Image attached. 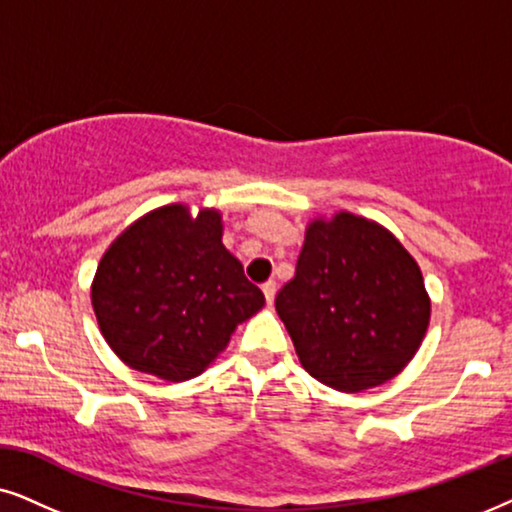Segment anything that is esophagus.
<instances>
[{
	"instance_id": "esophagus-1",
	"label": "esophagus",
	"mask_w": 512,
	"mask_h": 512,
	"mask_svg": "<svg viewBox=\"0 0 512 512\" xmlns=\"http://www.w3.org/2000/svg\"><path fill=\"white\" fill-rule=\"evenodd\" d=\"M262 292H264V297H267V302L271 304L274 302V297H276V281H267L262 285Z\"/></svg>"
}]
</instances>
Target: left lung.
Returning <instances> with one entry per match:
<instances>
[{
	"label": "left lung",
	"instance_id": "8db88e82",
	"mask_svg": "<svg viewBox=\"0 0 512 512\" xmlns=\"http://www.w3.org/2000/svg\"><path fill=\"white\" fill-rule=\"evenodd\" d=\"M276 311L313 379L360 393L414 358L431 297L417 260L391 231L339 210L309 222L295 278L276 295Z\"/></svg>",
	"mask_w": 512,
	"mask_h": 512
}]
</instances>
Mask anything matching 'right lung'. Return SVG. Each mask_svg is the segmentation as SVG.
Masks as SVG:
<instances>
[{"instance_id": "add662e5", "label": "right lung", "mask_w": 512, "mask_h": 512, "mask_svg": "<svg viewBox=\"0 0 512 512\" xmlns=\"http://www.w3.org/2000/svg\"><path fill=\"white\" fill-rule=\"evenodd\" d=\"M91 302L100 332L133 370L199 377L264 295L222 243V213L185 203L149 210L105 250Z\"/></svg>"}]
</instances>
